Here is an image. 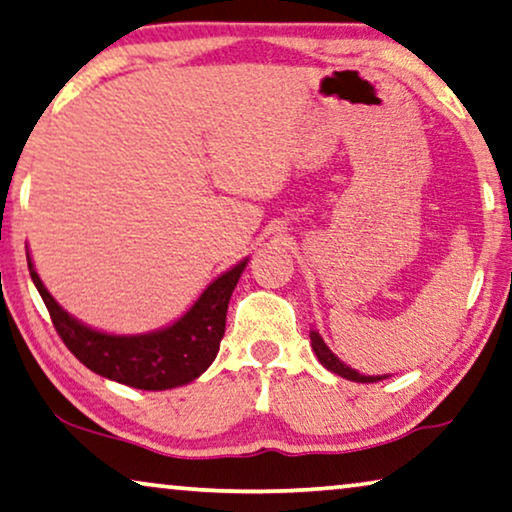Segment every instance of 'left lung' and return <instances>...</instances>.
<instances>
[{
  "label": "left lung",
  "mask_w": 512,
  "mask_h": 512,
  "mask_svg": "<svg viewBox=\"0 0 512 512\" xmlns=\"http://www.w3.org/2000/svg\"><path fill=\"white\" fill-rule=\"evenodd\" d=\"M310 342H312V349H315V354H317V358H319V363H322L326 370L335 372V375L345 377V379H349V381H361V384H372V381L386 379V375H384V377H368V375H361V372H356V370L349 368V365L342 363L340 358L335 356V354L331 352V349L324 345L322 335H319L317 331H310Z\"/></svg>",
  "instance_id": "left-lung-1"
}]
</instances>
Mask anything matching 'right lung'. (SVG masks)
<instances>
[{"label":"right lung","mask_w":512,"mask_h":512,"mask_svg":"<svg viewBox=\"0 0 512 512\" xmlns=\"http://www.w3.org/2000/svg\"><path fill=\"white\" fill-rule=\"evenodd\" d=\"M246 264L248 259H243L213 280L193 308L167 329L147 335H108L89 329L59 308L27 255L34 285L50 312L55 331L71 354L96 375L142 391L183 386L209 368L223 340L230 296Z\"/></svg>","instance_id":"add662e5"}]
</instances>
